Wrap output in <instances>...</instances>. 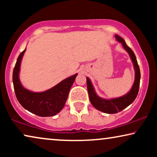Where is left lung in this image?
Segmentation results:
<instances>
[{
  "instance_id": "left-lung-1",
  "label": "left lung",
  "mask_w": 157,
  "mask_h": 157,
  "mask_svg": "<svg viewBox=\"0 0 157 157\" xmlns=\"http://www.w3.org/2000/svg\"><path fill=\"white\" fill-rule=\"evenodd\" d=\"M115 37L117 38L118 42L122 44V46L126 51V52L128 53L131 59H132L135 71V78L134 84H133L132 89L127 94L121 96V97L106 99V98H101L100 96H98L96 94L91 80L86 77L87 89L88 92H89L90 101H91V104L93 105L94 108H96L98 111L106 113H118L119 111H121L123 109L129 106L135 100V98H136L139 92V84H140V69H139L138 63H137L136 56H135L134 53L133 52L132 49L126 45L125 40L123 38L118 35H115Z\"/></svg>"
}]
</instances>
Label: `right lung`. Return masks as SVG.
I'll return each instance as SVG.
<instances>
[{"label": "right lung", "mask_w": 157, "mask_h": 157, "mask_svg": "<svg viewBox=\"0 0 157 157\" xmlns=\"http://www.w3.org/2000/svg\"><path fill=\"white\" fill-rule=\"evenodd\" d=\"M25 50L26 48L19 55L13 72V83L17 99L23 108L39 117H53L56 115L65 106L68 93L77 74L63 79L45 91H30L21 84L19 78L21 61Z\"/></svg>", "instance_id": "right-lung-1"}]
</instances>
